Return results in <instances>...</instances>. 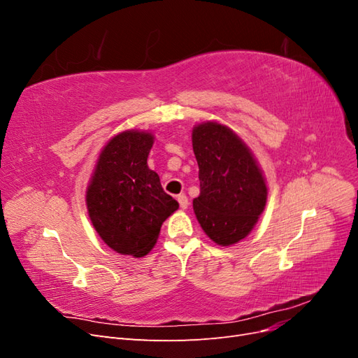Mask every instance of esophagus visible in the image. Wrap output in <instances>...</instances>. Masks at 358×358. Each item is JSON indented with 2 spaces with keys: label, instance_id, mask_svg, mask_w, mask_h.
Here are the masks:
<instances>
[{
  "label": "esophagus",
  "instance_id": "34e87169",
  "mask_svg": "<svg viewBox=\"0 0 358 358\" xmlns=\"http://www.w3.org/2000/svg\"><path fill=\"white\" fill-rule=\"evenodd\" d=\"M178 201H179L182 209H187V208H188L189 201H188V197L185 196V194H180V196H178Z\"/></svg>",
  "mask_w": 358,
  "mask_h": 358
}]
</instances>
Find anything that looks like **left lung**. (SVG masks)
<instances>
[{
  "label": "left lung",
  "mask_w": 358,
  "mask_h": 358,
  "mask_svg": "<svg viewBox=\"0 0 358 358\" xmlns=\"http://www.w3.org/2000/svg\"><path fill=\"white\" fill-rule=\"evenodd\" d=\"M200 196L192 206L204 233L229 246L249 234L262 215L267 187L249 148L230 128L200 124L192 131Z\"/></svg>",
  "instance_id": "left-lung-1"
}]
</instances>
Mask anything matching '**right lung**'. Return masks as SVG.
Returning <instances> with one entry per match:
<instances>
[{
    "label": "right lung",
    "instance_id": "right-lung-1",
    "mask_svg": "<svg viewBox=\"0 0 358 358\" xmlns=\"http://www.w3.org/2000/svg\"><path fill=\"white\" fill-rule=\"evenodd\" d=\"M152 145L149 133L125 131L113 137L101 150L86 192L94 229L104 243L124 255H146L162 222L179 208L148 167Z\"/></svg>",
    "mask_w": 358,
    "mask_h": 358
}]
</instances>
